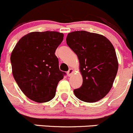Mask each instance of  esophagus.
Instances as JSON below:
<instances>
[{"instance_id": "esophagus-1", "label": "esophagus", "mask_w": 133, "mask_h": 133, "mask_svg": "<svg viewBox=\"0 0 133 133\" xmlns=\"http://www.w3.org/2000/svg\"><path fill=\"white\" fill-rule=\"evenodd\" d=\"M74 70L72 68H70L69 70H68V71L67 72V76H68V77H70V76H71V75L72 74V73H73Z\"/></svg>"}]
</instances>
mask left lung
<instances>
[{
	"label": "left lung",
	"mask_w": 133,
	"mask_h": 133,
	"mask_svg": "<svg viewBox=\"0 0 133 133\" xmlns=\"http://www.w3.org/2000/svg\"><path fill=\"white\" fill-rule=\"evenodd\" d=\"M66 44L77 56L83 84L74 89L80 100L94 103L104 98L112 86L118 68L115 49L103 35L86 31L69 33Z\"/></svg>",
	"instance_id": "8db88e82"
}]
</instances>
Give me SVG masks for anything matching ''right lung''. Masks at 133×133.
<instances>
[{"instance_id":"obj_1","label":"right lung","mask_w":133,"mask_h":133,"mask_svg":"<svg viewBox=\"0 0 133 133\" xmlns=\"http://www.w3.org/2000/svg\"><path fill=\"white\" fill-rule=\"evenodd\" d=\"M57 31H35L22 37L11 53L14 79L22 92L38 103L50 101L66 75L59 68L56 49L63 40Z\"/></svg>"}]
</instances>
